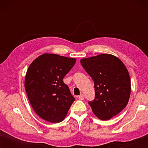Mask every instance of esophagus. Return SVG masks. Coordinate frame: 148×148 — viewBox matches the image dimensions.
<instances>
[{"instance_id":"1","label":"esophagus","mask_w":148,"mask_h":148,"mask_svg":"<svg viewBox=\"0 0 148 148\" xmlns=\"http://www.w3.org/2000/svg\"><path fill=\"white\" fill-rule=\"evenodd\" d=\"M79 100H84V95L81 94L80 96H79Z\"/></svg>"}]
</instances>
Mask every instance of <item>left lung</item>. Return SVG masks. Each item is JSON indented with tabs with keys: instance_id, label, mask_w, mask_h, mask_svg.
I'll return each instance as SVG.
<instances>
[{
	"instance_id": "8db88e82",
	"label": "left lung",
	"mask_w": 148,
	"mask_h": 148,
	"mask_svg": "<svg viewBox=\"0 0 148 148\" xmlns=\"http://www.w3.org/2000/svg\"><path fill=\"white\" fill-rule=\"evenodd\" d=\"M80 62L94 82L95 98L88 104L98 118L109 120L129 102L131 79L128 71L119 58L108 54L83 58Z\"/></svg>"
}]
</instances>
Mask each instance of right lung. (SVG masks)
Instances as JSON below:
<instances>
[{"label": "right lung", "instance_id": "1", "mask_svg": "<svg viewBox=\"0 0 148 148\" xmlns=\"http://www.w3.org/2000/svg\"><path fill=\"white\" fill-rule=\"evenodd\" d=\"M76 62L75 58L44 54L28 68L25 88L36 114L50 123L64 120L75 98L63 78Z\"/></svg>", "mask_w": 148, "mask_h": 148}]
</instances>
